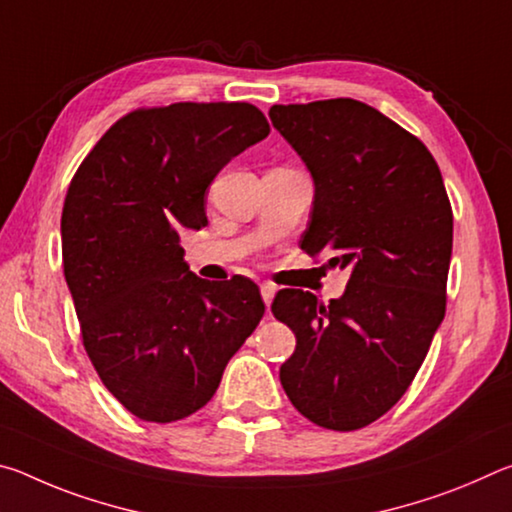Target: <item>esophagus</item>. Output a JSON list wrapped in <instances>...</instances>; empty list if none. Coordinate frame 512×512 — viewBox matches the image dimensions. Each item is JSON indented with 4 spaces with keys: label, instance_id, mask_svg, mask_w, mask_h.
I'll use <instances>...</instances> for the list:
<instances>
[{
    "label": "esophagus",
    "instance_id": "34e87169",
    "mask_svg": "<svg viewBox=\"0 0 512 512\" xmlns=\"http://www.w3.org/2000/svg\"><path fill=\"white\" fill-rule=\"evenodd\" d=\"M259 289H262V298H264V302H266V307L271 309V302H273V298H275V291H277V289L273 287V284H268V282H264Z\"/></svg>",
    "mask_w": 512,
    "mask_h": 512
}]
</instances>
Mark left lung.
I'll use <instances>...</instances> for the list:
<instances>
[{
    "label": "left lung",
    "instance_id": "1",
    "mask_svg": "<svg viewBox=\"0 0 512 512\" xmlns=\"http://www.w3.org/2000/svg\"><path fill=\"white\" fill-rule=\"evenodd\" d=\"M273 126L307 164L314 207L300 248L350 271L339 300L277 291L296 334L280 381L318 427H368L400 402L445 318L454 216L418 137L354 99L273 106Z\"/></svg>",
    "mask_w": 512,
    "mask_h": 512
}]
</instances>
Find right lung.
I'll list each match as a JSON object with an SVG mask.
<instances>
[{"instance_id":"obj_1","label":"right lung","mask_w":512,"mask_h":512,"mask_svg":"<svg viewBox=\"0 0 512 512\" xmlns=\"http://www.w3.org/2000/svg\"><path fill=\"white\" fill-rule=\"evenodd\" d=\"M271 133L253 103L137 108L112 124L69 183L63 268L103 386L146 422L212 400L264 316L255 282L189 271L178 232L207 223L205 189Z\"/></svg>"}]
</instances>
